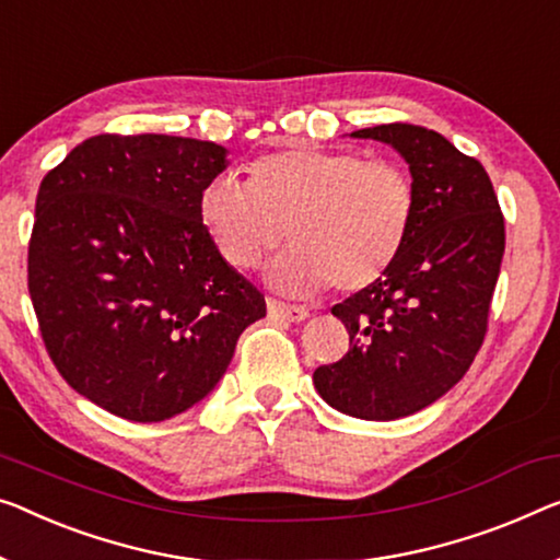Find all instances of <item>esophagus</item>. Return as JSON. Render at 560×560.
<instances>
[{
  "instance_id": "obj_1",
  "label": "esophagus",
  "mask_w": 560,
  "mask_h": 560,
  "mask_svg": "<svg viewBox=\"0 0 560 560\" xmlns=\"http://www.w3.org/2000/svg\"><path fill=\"white\" fill-rule=\"evenodd\" d=\"M266 306H269V314L277 316V319H283V322H304L308 312L304 306H296V304H283V302H273V299H269L266 302Z\"/></svg>"
}]
</instances>
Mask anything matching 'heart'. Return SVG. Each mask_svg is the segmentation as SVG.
Wrapping results in <instances>:
<instances>
[{
	"label": "heart",
	"instance_id": "heart-1",
	"mask_svg": "<svg viewBox=\"0 0 560 560\" xmlns=\"http://www.w3.org/2000/svg\"><path fill=\"white\" fill-rule=\"evenodd\" d=\"M200 223L236 269H254L283 238L296 244L266 271L287 294L337 287L360 291L402 252L415 219V188L389 163L345 150L299 148L266 155L246 183L231 175L200 194Z\"/></svg>",
	"mask_w": 560,
	"mask_h": 560
}]
</instances>
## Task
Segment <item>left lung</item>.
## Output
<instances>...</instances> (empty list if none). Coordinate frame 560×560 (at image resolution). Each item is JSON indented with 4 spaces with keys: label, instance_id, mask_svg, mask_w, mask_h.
Instances as JSON below:
<instances>
[{
    "label": "left lung",
    "instance_id": "8db88e82",
    "mask_svg": "<svg viewBox=\"0 0 560 560\" xmlns=\"http://www.w3.org/2000/svg\"><path fill=\"white\" fill-rule=\"evenodd\" d=\"M352 138L395 148L410 165L415 219L382 277L331 308L349 352L314 372L334 410L387 422L438 402L465 377L488 329L505 223L488 173L440 132L389 122Z\"/></svg>",
    "mask_w": 560,
    "mask_h": 560
}]
</instances>
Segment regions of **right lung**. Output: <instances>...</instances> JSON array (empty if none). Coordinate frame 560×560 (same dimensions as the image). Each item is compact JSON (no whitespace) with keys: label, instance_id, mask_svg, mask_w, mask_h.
<instances>
[{"label":"right lung","instance_id":"right-lung-1","mask_svg":"<svg viewBox=\"0 0 560 560\" xmlns=\"http://www.w3.org/2000/svg\"><path fill=\"white\" fill-rule=\"evenodd\" d=\"M229 150L196 138L95 136L42 180L30 296L74 392L132 422L211 395L236 341L266 316L261 291L200 223Z\"/></svg>","mask_w":560,"mask_h":560}]
</instances>
